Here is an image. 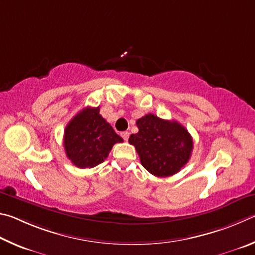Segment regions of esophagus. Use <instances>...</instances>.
<instances>
[{"mask_svg": "<svg viewBox=\"0 0 255 255\" xmlns=\"http://www.w3.org/2000/svg\"><path fill=\"white\" fill-rule=\"evenodd\" d=\"M121 135H122L124 141H128V136H130V133H128V131H124V132L121 133Z\"/></svg>", "mask_w": 255, "mask_h": 255, "instance_id": "34e87169", "label": "esophagus"}]
</instances>
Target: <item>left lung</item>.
<instances>
[{"label": "left lung", "instance_id": "1", "mask_svg": "<svg viewBox=\"0 0 255 255\" xmlns=\"http://www.w3.org/2000/svg\"><path fill=\"white\" fill-rule=\"evenodd\" d=\"M139 132L128 142L135 146L141 164L155 177H169L180 171L193 151L189 132L176 121L146 114L136 121Z\"/></svg>", "mask_w": 255, "mask_h": 255}]
</instances>
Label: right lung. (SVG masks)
<instances>
[{
  "mask_svg": "<svg viewBox=\"0 0 255 255\" xmlns=\"http://www.w3.org/2000/svg\"><path fill=\"white\" fill-rule=\"evenodd\" d=\"M123 142L100 114V107H86L70 120L64 134V146L73 164L93 168L107 158L115 143Z\"/></svg>",
  "mask_w": 255,
  "mask_h": 255,
  "instance_id": "obj_1",
  "label": "right lung"
}]
</instances>
